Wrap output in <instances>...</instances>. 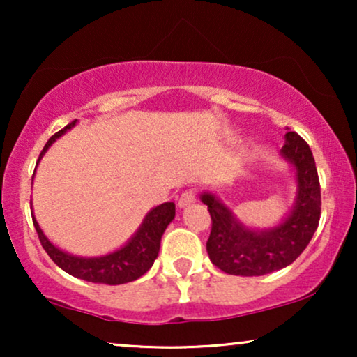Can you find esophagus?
<instances>
[{"instance_id": "esophagus-1", "label": "esophagus", "mask_w": 357, "mask_h": 357, "mask_svg": "<svg viewBox=\"0 0 357 357\" xmlns=\"http://www.w3.org/2000/svg\"><path fill=\"white\" fill-rule=\"evenodd\" d=\"M195 199H197V193H195L193 190H187V192H183L182 195H180L178 206L180 208H187L192 203H195Z\"/></svg>"}]
</instances>
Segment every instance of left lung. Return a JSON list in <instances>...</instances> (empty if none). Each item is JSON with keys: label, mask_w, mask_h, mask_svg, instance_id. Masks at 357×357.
Wrapping results in <instances>:
<instances>
[{"label": "left lung", "mask_w": 357, "mask_h": 357, "mask_svg": "<svg viewBox=\"0 0 357 357\" xmlns=\"http://www.w3.org/2000/svg\"><path fill=\"white\" fill-rule=\"evenodd\" d=\"M284 138L281 155L296 170L297 195L291 213L276 227L255 231L243 226L216 195H202L213 221L206 242L209 260L227 275L261 276L286 268L305 250L319 227L321 195L314 155L294 131Z\"/></svg>", "instance_id": "left-lung-1"}]
</instances>
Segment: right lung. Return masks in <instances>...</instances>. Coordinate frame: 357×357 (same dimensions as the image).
<instances>
[{"label":"right lung","mask_w":357,"mask_h":357,"mask_svg":"<svg viewBox=\"0 0 357 357\" xmlns=\"http://www.w3.org/2000/svg\"><path fill=\"white\" fill-rule=\"evenodd\" d=\"M76 125V120L71 121L70 125H66L65 128L58 131L47 141L45 148L42 149L40 158H38L37 164L40 162L42 155L47 153V149L60 138L61 135H65L68 130H71ZM32 208V203H31ZM175 218V204L162 203L159 206L151 209L143 219L138 231L135 232V236L125 243L123 247L119 250L107 253L102 257L94 258H86V257H76L71 253H66L60 250V248L53 245V243L45 237V234L42 232L40 226L36 221L32 213V221L36 226V231L40 238L42 247L45 248L48 257L61 268L63 271H66L68 275L79 278V280L89 281V282H100V284H125V282L138 280L139 276H143L146 271L153 266V263L159 255L160 248V237L172 219Z\"/></svg>","instance_id":"add662e5"}]
</instances>
